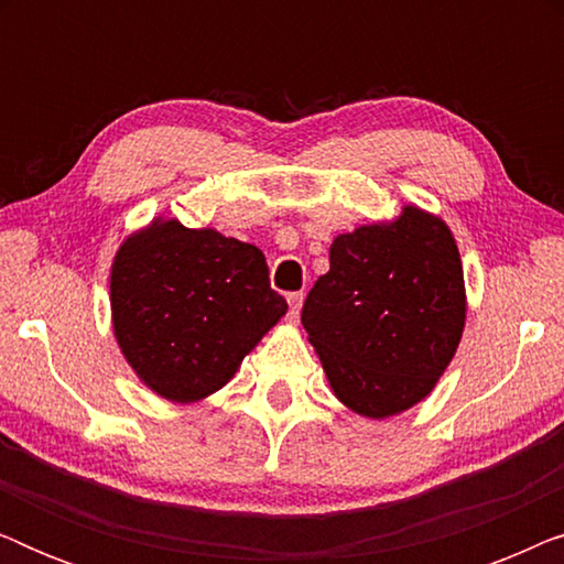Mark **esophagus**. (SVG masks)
<instances>
[{
	"mask_svg": "<svg viewBox=\"0 0 564 564\" xmlns=\"http://www.w3.org/2000/svg\"><path fill=\"white\" fill-rule=\"evenodd\" d=\"M303 292H290L288 295V303H290V313H288V318L290 321H297L300 318V307H303Z\"/></svg>",
	"mask_w": 564,
	"mask_h": 564,
	"instance_id": "esophagus-1",
	"label": "esophagus"
}]
</instances>
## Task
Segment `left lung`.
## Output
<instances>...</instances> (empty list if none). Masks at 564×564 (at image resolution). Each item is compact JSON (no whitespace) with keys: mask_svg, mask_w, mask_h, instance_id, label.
Returning <instances> with one entry per match:
<instances>
[{"mask_svg":"<svg viewBox=\"0 0 564 564\" xmlns=\"http://www.w3.org/2000/svg\"><path fill=\"white\" fill-rule=\"evenodd\" d=\"M328 259L303 326L330 388L367 419L408 411L442 377L465 328V274L449 228L405 207L390 226L338 236Z\"/></svg>","mask_w":564,"mask_h":564,"instance_id":"1","label":"left lung"}]
</instances>
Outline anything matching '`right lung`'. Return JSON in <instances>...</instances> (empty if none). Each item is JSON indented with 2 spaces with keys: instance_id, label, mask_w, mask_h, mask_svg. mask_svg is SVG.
Masks as SVG:
<instances>
[{
  "instance_id": "right-lung-1",
  "label": "right lung",
  "mask_w": 564,
  "mask_h": 564,
  "mask_svg": "<svg viewBox=\"0 0 564 564\" xmlns=\"http://www.w3.org/2000/svg\"><path fill=\"white\" fill-rule=\"evenodd\" d=\"M110 295L130 367L176 403L220 390L288 313L257 246L176 220H156L120 246Z\"/></svg>"
}]
</instances>
